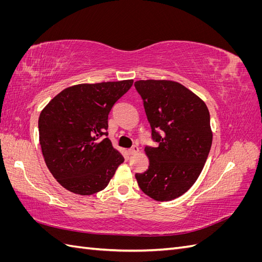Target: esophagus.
<instances>
[{"label":"esophagus","mask_w":262,"mask_h":262,"mask_svg":"<svg viewBox=\"0 0 262 262\" xmlns=\"http://www.w3.org/2000/svg\"><path fill=\"white\" fill-rule=\"evenodd\" d=\"M138 152H139V147H138L137 145L132 146V147L129 149V153H130L131 155H133V154H137Z\"/></svg>","instance_id":"34e87169"}]
</instances>
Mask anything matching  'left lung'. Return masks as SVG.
<instances>
[{"mask_svg": "<svg viewBox=\"0 0 262 262\" xmlns=\"http://www.w3.org/2000/svg\"><path fill=\"white\" fill-rule=\"evenodd\" d=\"M156 147L146 146L148 168L136 173L142 191L156 201L187 192L200 176L212 145L205 102L178 82L137 81Z\"/></svg>", "mask_w": 262, "mask_h": 262, "instance_id": "1", "label": "left lung"}]
</instances>
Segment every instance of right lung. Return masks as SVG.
Returning <instances> with one entry per match:
<instances>
[{
    "mask_svg": "<svg viewBox=\"0 0 262 262\" xmlns=\"http://www.w3.org/2000/svg\"><path fill=\"white\" fill-rule=\"evenodd\" d=\"M133 80L78 84L63 90L40 113L39 142L47 167L69 191L105 189L124 158L107 136L108 115Z\"/></svg>",
    "mask_w": 262,
    "mask_h": 262,
    "instance_id": "1",
    "label": "right lung"
}]
</instances>
